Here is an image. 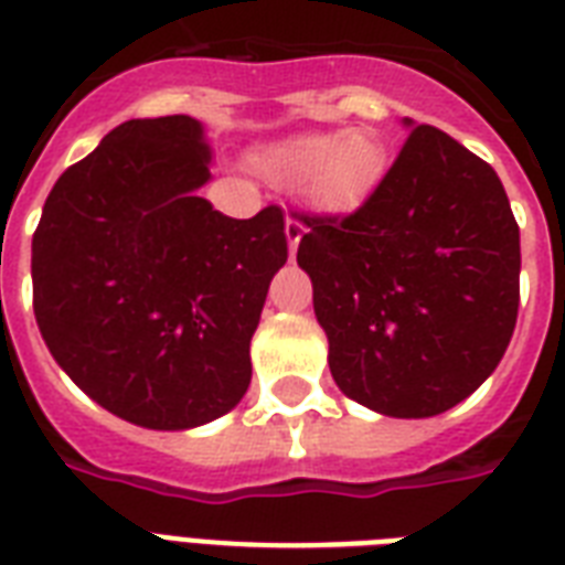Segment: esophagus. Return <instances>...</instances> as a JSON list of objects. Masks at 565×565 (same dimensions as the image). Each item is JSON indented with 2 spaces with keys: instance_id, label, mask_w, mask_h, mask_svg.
<instances>
[{
  "instance_id": "obj_1",
  "label": "esophagus",
  "mask_w": 565,
  "mask_h": 565,
  "mask_svg": "<svg viewBox=\"0 0 565 565\" xmlns=\"http://www.w3.org/2000/svg\"><path fill=\"white\" fill-rule=\"evenodd\" d=\"M284 234H287V243H290V255H292V252L299 248V239H301V234H305V225H301L296 216H290V213H287V222H284Z\"/></svg>"
}]
</instances>
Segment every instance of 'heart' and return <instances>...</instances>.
Segmentation results:
<instances>
[{
	"mask_svg": "<svg viewBox=\"0 0 565 565\" xmlns=\"http://www.w3.org/2000/svg\"><path fill=\"white\" fill-rule=\"evenodd\" d=\"M386 158L366 131L301 135L260 154V170L284 188H305L322 211H352L377 188Z\"/></svg>",
	"mask_w": 565,
	"mask_h": 565,
	"instance_id": "heart-1",
	"label": "heart"
}]
</instances>
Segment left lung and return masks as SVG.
<instances>
[{"label": "left lung", "instance_id": "obj_1", "mask_svg": "<svg viewBox=\"0 0 565 565\" xmlns=\"http://www.w3.org/2000/svg\"><path fill=\"white\" fill-rule=\"evenodd\" d=\"M299 266L337 386L422 419L455 407L504 358L519 313V225L490 163L413 126L358 211H296Z\"/></svg>", "mask_w": 565, "mask_h": 565}]
</instances>
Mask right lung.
I'll return each instance as SVG.
<instances>
[{"mask_svg": "<svg viewBox=\"0 0 565 565\" xmlns=\"http://www.w3.org/2000/svg\"><path fill=\"white\" fill-rule=\"evenodd\" d=\"M207 161L193 117L128 119L55 181L31 239L49 352L143 428H195L246 395L248 343L287 260L278 204L231 220L195 195Z\"/></svg>", "mask_w": 565, "mask_h": 565, "instance_id": "add662e5", "label": "right lung"}]
</instances>
